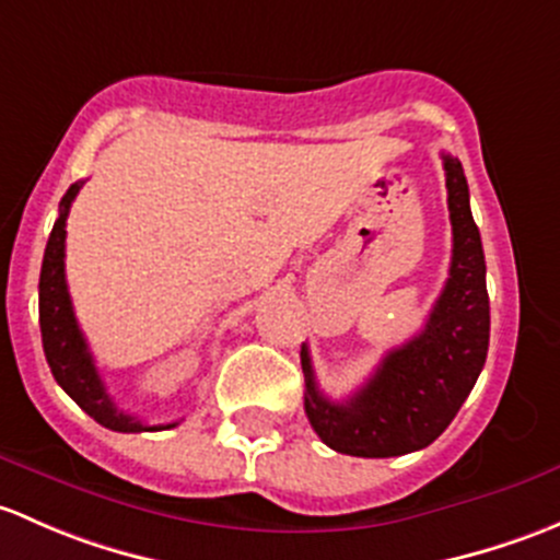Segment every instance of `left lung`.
Here are the masks:
<instances>
[{"label": "left lung", "mask_w": 560, "mask_h": 560, "mask_svg": "<svg viewBox=\"0 0 560 560\" xmlns=\"http://www.w3.org/2000/svg\"><path fill=\"white\" fill-rule=\"evenodd\" d=\"M445 161L447 210L453 223L451 278L423 331L390 350L364 388L345 405L328 401L315 383L307 345L302 372L304 412L331 451L359 458H390L429 447L458 415L488 355L491 304L480 229L469 210V186L458 159Z\"/></svg>", "instance_id": "1"}]
</instances>
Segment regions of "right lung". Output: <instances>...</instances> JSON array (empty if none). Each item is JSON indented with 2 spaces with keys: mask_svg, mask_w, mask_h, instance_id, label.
Returning a JSON list of instances; mask_svg holds the SVG:
<instances>
[{
  "mask_svg": "<svg viewBox=\"0 0 560 560\" xmlns=\"http://www.w3.org/2000/svg\"><path fill=\"white\" fill-rule=\"evenodd\" d=\"M83 183H72L59 205V218L54 223L48 245H45L43 272H39V331H43V350L48 359L56 383L67 390L69 399L100 425L124 434H140V431L172 429L177 423L145 425L135 415L124 412L109 399L100 369L94 364L89 342L80 331L74 318L72 299H69L67 275H65V240H67V215Z\"/></svg>",
  "mask_w": 560,
  "mask_h": 560,
  "instance_id": "add662e5",
  "label": "right lung"
}]
</instances>
